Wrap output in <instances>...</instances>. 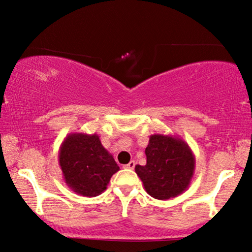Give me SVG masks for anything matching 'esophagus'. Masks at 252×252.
<instances>
[{
  "instance_id": "34e87169",
  "label": "esophagus",
  "mask_w": 252,
  "mask_h": 252,
  "mask_svg": "<svg viewBox=\"0 0 252 252\" xmlns=\"http://www.w3.org/2000/svg\"><path fill=\"white\" fill-rule=\"evenodd\" d=\"M134 167H135V162H134V160H130L128 164L124 165V168H127V170H134Z\"/></svg>"
}]
</instances>
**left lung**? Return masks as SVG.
<instances>
[{"instance_id":"left-lung-1","label":"left lung","mask_w":252,"mask_h":252,"mask_svg":"<svg viewBox=\"0 0 252 252\" xmlns=\"http://www.w3.org/2000/svg\"><path fill=\"white\" fill-rule=\"evenodd\" d=\"M146 164L135 172L145 191L158 200L175 197L189 188L195 170V156L179 136L154 134L145 148Z\"/></svg>"}]
</instances>
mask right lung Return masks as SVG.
<instances>
[{
    "label": "right lung",
    "mask_w": 252,
    "mask_h": 252,
    "mask_svg": "<svg viewBox=\"0 0 252 252\" xmlns=\"http://www.w3.org/2000/svg\"><path fill=\"white\" fill-rule=\"evenodd\" d=\"M59 165L67 187L88 197L101 194L110 177L119 171L97 134H69L60 146Z\"/></svg>",
    "instance_id": "right-lung-1"
}]
</instances>
